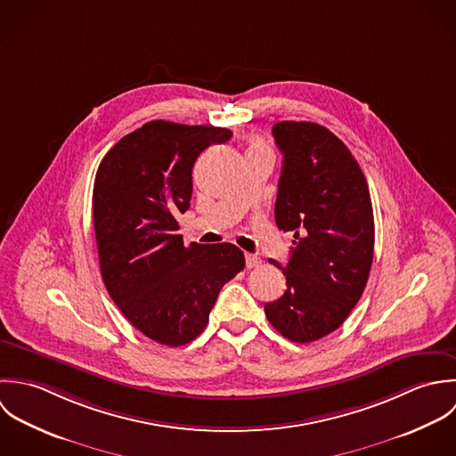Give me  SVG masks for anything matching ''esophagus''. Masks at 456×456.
Wrapping results in <instances>:
<instances>
[{"label": "esophagus", "mask_w": 456, "mask_h": 456, "mask_svg": "<svg viewBox=\"0 0 456 456\" xmlns=\"http://www.w3.org/2000/svg\"><path fill=\"white\" fill-rule=\"evenodd\" d=\"M245 263H247V268H257L261 266V257L256 254H245Z\"/></svg>", "instance_id": "esophagus-1"}]
</instances>
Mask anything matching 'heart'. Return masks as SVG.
<instances>
[{"label":"heart","mask_w":456,"mask_h":456,"mask_svg":"<svg viewBox=\"0 0 456 456\" xmlns=\"http://www.w3.org/2000/svg\"><path fill=\"white\" fill-rule=\"evenodd\" d=\"M257 150H268V146L263 141H259V139H252L248 151H257Z\"/></svg>","instance_id":"obj_1"}]
</instances>
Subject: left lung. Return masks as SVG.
I'll use <instances>...</instances> for the list:
<instances>
[{
  "label": "left lung",
  "instance_id": "1",
  "mask_svg": "<svg viewBox=\"0 0 456 456\" xmlns=\"http://www.w3.org/2000/svg\"><path fill=\"white\" fill-rule=\"evenodd\" d=\"M283 155L274 220L294 232L280 299L265 305L274 330L290 342H315L349 317L373 259V211L363 171L347 146L310 121H280Z\"/></svg>",
  "mask_w": 456,
  "mask_h": 456
}]
</instances>
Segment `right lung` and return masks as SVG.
<instances>
[{
	"mask_svg": "<svg viewBox=\"0 0 456 456\" xmlns=\"http://www.w3.org/2000/svg\"><path fill=\"white\" fill-rule=\"evenodd\" d=\"M231 137L222 126L155 119L119 139L94 176L93 224L105 289L128 322L162 346L199 337L220 289L245 268L232 243L184 247L176 234L197 157Z\"/></svg>",
	"mask_w": 456,
	"mask_h": 456,
	"instance_id": "add662e5",
	"label": "right lung"
}]
</instances>
